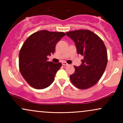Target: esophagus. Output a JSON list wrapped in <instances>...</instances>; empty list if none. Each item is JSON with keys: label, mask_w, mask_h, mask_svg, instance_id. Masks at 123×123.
Segmentation results:
<instances>
[{"label": "esophagus", "mask_w": 123, "mask_h": 123, "mask_svg": "<svg viewBox=\"0 0 123 123\" xmlns=\"http://www.w3.org/2000/svg\"><path fill=\"white\" fill-rule=\"evenodd\" d=\"M62 65H64V66H67V65H68V63H66V62H62Z\"/></svg>", "instance_id": "34e87169"}]
</instances>
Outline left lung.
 <instances>
[{"label": "left lung", "mask_w": 123, "mask_h": 123, "mask_svg": "<svg viewBox=\"0 0 123 123\" xmlns=\"http://www.w3.org/2000/svg\"><path fill=\"white\" fill-rule=\"evenodd\" d=\"M66 34L74 41L78 54L84 57L81 65L74 66L75 71L70 76V81L79 89L90 88L98 83L106 67L108 54L105 44L89 30L80 29Z\"/></svg>", "instance_id": "left-lung-1"}]
</instances>
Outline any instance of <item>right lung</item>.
I'll return each mask as SVG.
<instances>
[{
	"label": "right lung",
	"instance_id": "1",
	"mask_svg": "<svg viewBox=\"0 0 123 123\" xmlns=\"http://www.w3.org/2000/svg\"><path fill=\"white\" fill-rule=\"evenodd\" d=\"M65 35L62 32L43 30L27 38L19 54V71L31 87L44 89L50 86L62 63L47 61V56L54 54L56 44Z\"/></svg>",
	"mask_w": 123,
	"mask_h": 123
}]
</instances>
